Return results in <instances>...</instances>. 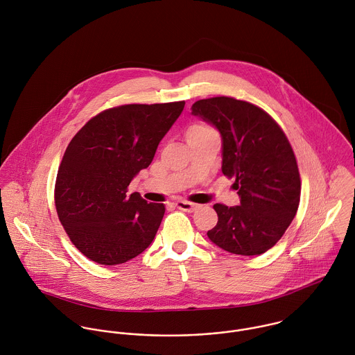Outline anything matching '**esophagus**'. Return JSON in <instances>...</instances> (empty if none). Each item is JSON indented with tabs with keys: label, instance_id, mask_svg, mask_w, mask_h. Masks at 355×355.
<instances>
[{
	"label": "esophagus",
	"instance_id": "34e87169",
	"mask_svg": "<svg viewBox=\"0 0 355 355\" xmlns=\"http://www.w3.org/2000/svg\"><path fill=\"white\" fill-rule=\"evenodd\" d=\"M176 207H179L180 210H184V211H194L198 207V205L187 202V201H178Z\"/></svg>",
	"mask_w": 355,
	"mask_h": 355
}]
</instances>
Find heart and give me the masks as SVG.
Masks as SVG:
<instances>
[{
  "label": "heart",
  "instance_id": "heart-1",
  "mask_svg": "<svg viewBox=\"0 0 355 355\" xmlns=\"http://www.w3.org/2000/svg\"><path fill=\"white\" fill-rule=\"evenodd\" d=\"M209 131H211V128L207 127V125H205V124H194V125H191V127L187 130L186 138L196 137V135H201V134L209 132Z\"/></svg>",
  "mask_w": 355,
  "mask_h": 355
}]
</instances>
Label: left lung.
I'll use <instances>...</instances> for the list:
<instances>
[{"label": "left lung", "instance_id": "8db88e82", "mask_svg": "<svg viewBox=\"0 0 355 355\" xmlns=\"http://www.w3.org/2000/svg\"><path fill=\"white\" fill-rule=\"evenodd\" d=\"M191 114L220 132L221 171L235 179L241 200L239 206H213L218 221L207 238L228 253L268 252L294 220L301 198L300 171L287 137L266 112L230 97L200 100Z\"/></svg>", "mask_w": 355, "mask_h": 355}]
</instances>
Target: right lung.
Wrapping results in <instances>:
<instances>
[{"label": "right lung", "instance_id": "obj_1", "mask_svg": "<svg viewBox=\"0 0 355 355\" xmlns=\"http://www.w3.org/2000/svg\"><path fill=\"white\" fill-rule=\"evenodd\" d=\"M183 107L184 101L112 107L69 142L55 179V209L71 242L92 261L124 263L150 246L165 206L127 196V187L152 164Z\"/></svg>", "mask_w": 355, "mask_h": 355}]
</instances>
